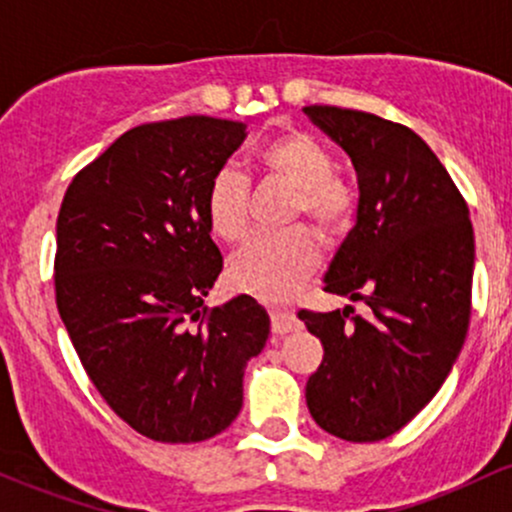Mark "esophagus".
I'll return each instance as SVG.
<instances>
[{
	"label": "esophagus",
	"instance_id": "34e87169",
	"mask_svg": "<svg viewBox=\"0 0 512 512\" xmlns=\"http://www.w3.org/2000/svg\"><path fill=\"white\" fill-rule=\"evenodd\" d=\"M269 317H272V332L274 334H286V332H298L301 330V320L291 313V310L284 308H272L269 310Z\"/></svg>",
	"mask_w": 512,
	"mask_h": 512
}]
</instances>
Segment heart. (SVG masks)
<instances>
[{"mask_svg":"<svg viewBox=\"0 0 512 512\" xmlns=\"http://www.w3.org/2000/svg\"><path fill=\"white\" fill-rule=\"evenodd\" d=\"M257 163L269 180L291 187L286 221L308 219L320 238L334 240L349 231L358 192L334 173V158L308 132L289 129L262 144ZM209 231L223 243H238L250 223V182L238 168L223 166L211 175L204 195ZM317 243L305 226L257 233L228 262V279L238 291L262 301H286L317 267Z\"/></svg>","mask_w":512,"mask_h":512,"instance_id":"obj_1","label":"heart"}]
</instances>
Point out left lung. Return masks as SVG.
Returning a JSON list of instances; mask_svg holds the SVG:
<instances>
[{
    "label": "left lung",
    "mask_w": 512,
    "mask_h": 512,
    "mask_svg": "<svg viewBox=\"0 0 512 512\" xmlns=\"http://www.w3.org/2000/svg\"><path fill=\"white\" fill-rule=\"evenodd\" d=\"M303 113L349 154L356 223L325 274V291L368 305L298 317L325 346L305 385L315 424L351 443L407 426L445 383L472 313L474 231L460 190L409 127L361 110Z\"/></svg>",
    "instance_id": "obj_1"
}]
</instances>
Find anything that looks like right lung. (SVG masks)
Listing matches in <instances>:
<instances>
[{
    "instance_id": "obj_1",
    "label": "right lung",
    "mask_w": 512,
    "mask_h": 512,
    "mask_svg": "<svg viewBox=\"0 0 512 512\" xmlns=\"http://www.w3.org/2000/svg\"><path fill=\"white\" fill-rule=\"evenodd\" d=\"M245 125L207 115L139 125L76 173L57 216L55 298L108 407L158 443H199L243 407L269 337L255 298L207 308L223 260L204 214Z\"/></svg>"
}]
</instances>
